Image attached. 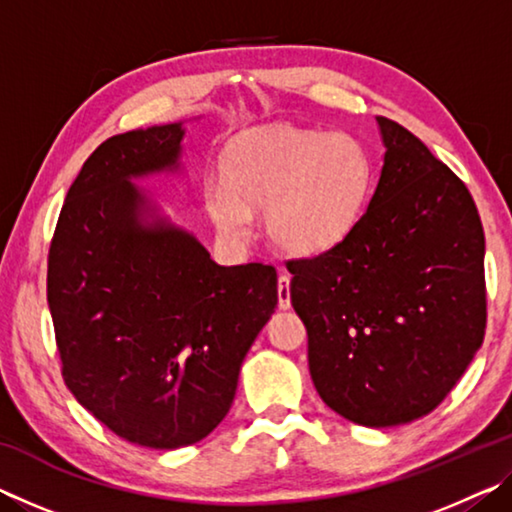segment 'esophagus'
Returning a JSON list of instances; mask_svg holds the SVG:
<instances>
[{
	"mask_svg": "<svg viewBox=\"0 0 512 512\" xmlns=\"http://www.w3.org/2000/svg\"><path fill=\"white\" fill-rule=\"evenodd\" d=\"M277 305L280 309L291 307V277L287 273L277 277Z\"/></svg>",
	"mask_w": 512,
	"mask_h": 512,
	"instance_id": "34e87169",
	"label": "esophagus"
}]
</instances>
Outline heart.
I'll return each mask as SVG.
<instances>
[{"mask_svg": "<svg viewBox=\"0 0 512 512\" xmlns=\"http://www.w3.org/2000/svg\"><path fill=\"white\" fill-rule=\"evenodd\" d=\"M375 185V162L357 137L275 126L237 135L223 153V178L203 189L205 212L232 244L266 230L291 255H318L357 228Z\"/></svg>", "mask_w": 512, "mask_h": 512, "instance_id": "heart-1", "label": "heart"}]
</instances>
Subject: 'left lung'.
<instances>
[{
    "mask_svg": "<svg viewBox=\"0 0 512 512\" xmlns=\"http://www.w3.org/2000/svg\"><path fill=\"white\" fill-rule=\"evenodd\" d=\"M384 167L348 239L287 264L329 409L363 427L431 413L485 334V237L467 187L418 137L377 117Z\"/></svg>",
    "mask_w": 512,
    "mask_h": 512,
    "instance_id": "1",
    "label": "left lung"
}]
</instances>
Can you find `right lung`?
<instances>
[{
	"label": "right lung",
	"instance_id": "1",
	"mask_svg": "<svg viewBox=\"0 0 512 512\" xmlns=\"http://www.w3.org/2000/svg\"><path fill=\"white\" fill-rule=\"evenodd\" d=\"M185 124L110 137L69 187L47 302L63 377L128 443L194 445L219 427L277 307L273 266H219L135 180L183 171Z\"/></svg>",
	"mask_w": 512,
	"mask_h": 512
}]
</instances>
